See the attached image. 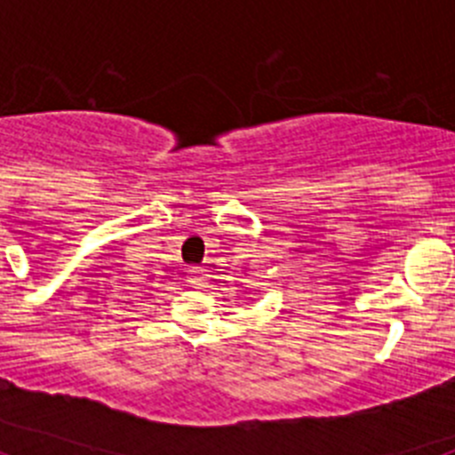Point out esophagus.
Segmentation results:
<instances>
[{
  "label": "esophagus",
  "instance_id": "34e87169",
  "mask_svg": "<svg viewBox=\"0 0 455 455\" xmlns=\"http://www.w3.org/2000/svg\"><path fill=\"white\" fill-rule=\"evenodd\" d=\"M188 283L193 287H204L207 284V273H204L203 267H191L188 268Z\"/></svg>",
  "mask_w": 455,
  "mask_h": 455
}]
</instances>
